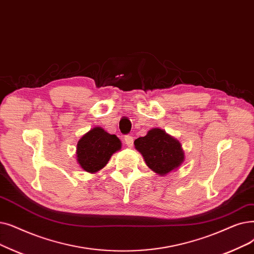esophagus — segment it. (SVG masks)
I'll use <instances>...</instances> for the list:
<instances>
[{
  "mask_svg": "<svg viewBox=\"0 0 254 254\" xmlns=\"http://www.w3.org/2000/svg\"><path fill=\"white\" fill-rule=\"evenodd\" d=\"M125 142H126V144L128 147H133V145H134V138L131 137V136H129V135H127V136L125 137Z\"/></svg>",
  "mask_w": 254,
  "mask_h": 254,
  "instance_id": "1",
  "label": "esophagus"
}]
</instances>
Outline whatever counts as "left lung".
Listing matches in <instances>:
<instances>
[{
	"mask_svg": "<svg viewBox=\"0 0 254 254\" xmlns=\"http://www.w3.org/2000/svg\"><path fill=\"white\" fill-rule=\"evenodd\" d=\"M147 166L156 173L165 175L178 169L185 160L181 143L161 128H151L144 137L134 142Z\"/></svg>",
	"mask_w": 254,
	"mask_h": 254,
	"instance_id": "8db88e82",
	"label": "left lung"
}]
</instances>
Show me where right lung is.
<instances>
[{"instance_id":"add662e5","label":"right lung","mask_w":254,"mask_h":254,"mask_svg":"<svg viewBox=\"0 0 254 254\" xmlns=\"http://www.w3.org/2000/svg\"><path fill=\"white\" fill-rule=\"evenodd\" d=\"M120 148L121 142L115 135L95 127L79 140L76 160L85 171L95 173L104 168L112 154Z\"/></svg>"}]
</instances>
